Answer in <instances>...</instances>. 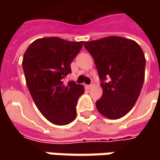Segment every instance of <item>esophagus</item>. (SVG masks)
<instances>
[{
    "label": "esophagus",
    "mask_w": 160,
    "mask_h": 160,
    "mask_svg": "<svg viewBox=\"0 0 160 160\" xmlns=\"http://www.w3.org/2000/svg\"><path fill=\"white\" fill-rule=\"evenodd\" d=\"M85 87H86L87 89H91V88H92V87H93V84H89V85H85Z\"/></svg>",
    "instance_id": "esophagus-1"
}]
</instances>
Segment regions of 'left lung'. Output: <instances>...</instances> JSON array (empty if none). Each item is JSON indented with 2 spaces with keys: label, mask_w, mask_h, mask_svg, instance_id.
Here are the masks:
<instances>
[{
  "label": "left lung",
  "mask_w": 160,
  "mask_h": 160,
  "mask_svg": "<svg viewBox=\"0 0 160 160\" xmlns=\"http://www.w3.org/2000/svg\"><path fill=\"white\" fill-rule=\"evenodd\" d=\"M84 47L94 59L102 82V96L96 102L98 111L108 119L121 118L132 109L141 93L144 53L136 42L121 36L84 42Z\"/></svg>",
  "instance_id": "left-lung-1"
}]
</instances>
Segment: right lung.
Instances as JSON below:
<instances>
[{
  "label": "right lung",
  "instance_id": "right-lung-1",
  "mask_svg": "<svg viewBox=\"0 0 160 160\" xmlns=\"http://www.w3.org/2000/svg\"><path fill=\"white\" fill-rule=\"evenodd\" d=\"M83 44V41L43 37L34 41L24 54L22 66L29 92L42 115L54 125H68L77 117V100L84 88L75 82L66 84L63 79Z\"/></svg>",
  "mask_w": 160,
  "mask_h": 160
}]
</instances>
